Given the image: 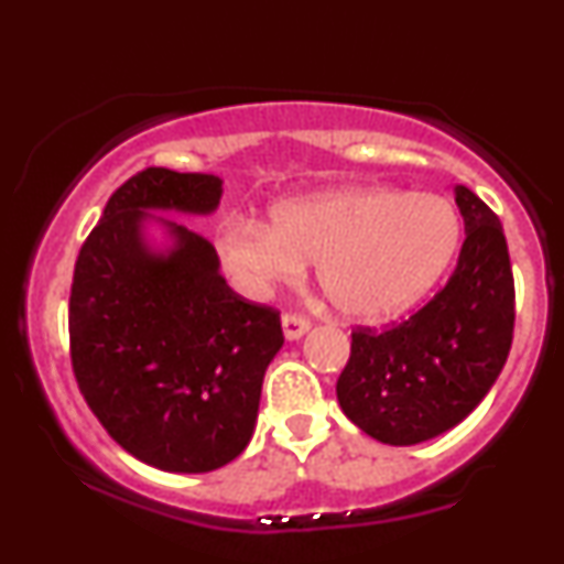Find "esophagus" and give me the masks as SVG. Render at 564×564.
I'll list each match as a JSON object with an SVG mask.
<instances>
[{
    "mask_svg": "<svg viewBox=\"0 0 564 564\" xmlns=\"http://www.w3.org/2000/svg\"><path fill=\"white\" fill-rule=\"evenodd\" d=\"M307 332H310V321L304 318V315H296V313L283 315V334H286L289 341L302 339Z\"/></svg>",
    "mask_w": 564,
    "mask_h": 564,
    "instance_id": "1",
    "label": "esophagus"
}]
</instances>
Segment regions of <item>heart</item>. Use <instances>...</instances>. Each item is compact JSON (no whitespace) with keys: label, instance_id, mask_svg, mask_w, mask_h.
I'll list each match as a JSON object with an SVG mask.
<instances>
[{"label":"heart","instance_id":"1","mask_svg":"<svg viewBox=\"0 0 564 564\" xmlns=\"http://www.w3.org/2000/svg\"><path fill=\"white\" fill-rule=\"evenodd\" d=\"M462 241L456 206L437 193L349 185L273 206L270 228L232 217L215 246L225 273L249 296L289 286L315 264L336 313L379 323L405 313L448 270Z\"/></svg>","mask_w":564,"mask_h":564}]
</instances>
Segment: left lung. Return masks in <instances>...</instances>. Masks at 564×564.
I'll return each mask as SVG.
<instances>
[{
	"mask_svg": "<svg viewBox=\"0 0 564 564\" xmlns=\"http://www.w3.org/2000/svg\"><path fill=\"white\" fill-rule=\"evenodd\" d=\"M464 246L443 289L411 318L352 332L336 398L355 426L416 445L462 424L501 373L514 334V278L498 217L456 185Z\"/></svg>",
	"mask_w": 564,
	"mask_h": 564,
	"instance_id": "1",
	"label": "left lung"
}]
</instances>
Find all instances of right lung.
<instances>
[{
    "mask_svg": "<svg viewBox=\"0 0 564 564\" xmlns=\"http://www.w3.org/2000/svg\"><path fill=\"white\" fill-rule=\"evenodd\" d=\"M215 174L148 166L108 198L84 241L68 302L70 366L106 432L164 471L200 475L241 456L281 315L228 286L206 238L153 215H212ZM148 224L171 238L147 243Z\"/></svg>",
    "mask_w": 564,
    "mask_h": 564,
    "instance_id": "1",
    "label": "right lung"
}]
</instances>
